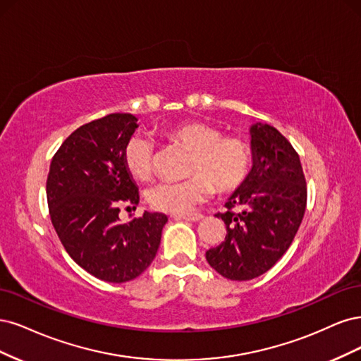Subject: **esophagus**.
<instances>
[{"label": "esophagus", "instance_id": "1", "mask_svg": "<svg viewBox=\"0 0 361 361\" xmlns=\"http://www.w3.org/2000/svg\"><path fill=\"white\" fill-rule=\"evenodd\" d=\"M180 219H184V220H189V222H197V220L202 219V214L200 213H189V214H183V216H178Z\"/></svg>", "mask_w": 361, "mask_h": 361}]
</instances>
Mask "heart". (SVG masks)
Returning <instances> with one entry per match:
<instances>
[{"mask_svg":"<svg viewBox=\"0 0 361 361\" xmlns=\"http://www.w3.org/2000/svg\"><path fill=\"white\" fill-rule=\"evenodd\" d=\"M165 137L192 151L188 164L189 178L161 180L147 192V201L154 210L183 214L207 200L213 185L220 193L235 190L246 180L252 151L237 136H222L217 127L184 121L165 127ZM124 166L136 180L145 181L154 169V147L148 137L135 135L127 141L123 153Z\"/></svg>","mask_w":361,"mask_h":361,"instance_id":"obj_1","label":"heart"}]
</instances>
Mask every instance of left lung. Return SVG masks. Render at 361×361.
I'll return each mask as SVG.
<instances>
[{
	"label": "left lung",
	"instance_id": "left-lung-1",
	"mask_svg": "<svg viewBox=\"0 0 361 361\" xmlns=\"http://www.w3.org/2000/svg\"><path fill=\"white\" fill-rule=\"evenodd\" d=\"M253 166L217 213L225 241L207 250L213 269L231 281H250L283 257L303 220L307 188L300 156L273 126L250 127ZM235 207L238 212H234Z\"/></svg>",
	"mask_w": 361,
	"mask_h": 361
}]
</instances>
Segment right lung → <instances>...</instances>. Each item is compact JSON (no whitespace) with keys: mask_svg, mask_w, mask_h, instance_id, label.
<instances>
[{"mask_svg":"<svg viewBox=\"0 0 361 361\" xmlns=\"http://www.w3.org/2000/svg\"><path fill=\"white\" fill-rule=\"evenodd\" d=\"M132 114L80 126L58 148L46 180L49 216L71 258L111 283L129 282L153 262L168 217L145 212L120 222V207L139 202L123 153L136 130Z\"/></svg>","mask_w":361,"mask_h":361,"instance_id":"obj_1","label":"right lung"}]
</instances>
